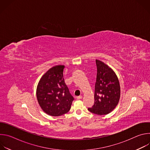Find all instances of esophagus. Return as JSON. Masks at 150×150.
<instances>
[{
	"mask_svg": "<svg viewBox=\"0 0 150 150\" xmlns=\"http://www.w3.org/2000/svg\"><path fill=\"white\" fill-rule=\"evenodd\" d=\"M76 98L77 100H80V99H82V96H77V97H76Z\"/></svg>",
	"mask_w": 150,
	"mask_h": 150,
	"instance_id": "1",
	"label": "esophagus"
}]
</instances>
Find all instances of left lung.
Wrapping results in <instances>:
<instances>
[{"mask_svg": "<svg viewBox=\"0 0 150 150\" xmlns=\"http://www.w3.org/2000/svg\"><path fill=\"white\" fill-rule=\"evenodd\" d=\"M97 73L95 85L94 104L88 110L98 115L110 113L117 105L120 88L115 72L104 63L96 60Z\"/></svg>", "mask_w": 150, "mask_h": 150, "instance_id": "left-lung-1", "label": "left lung"}]
</instances>
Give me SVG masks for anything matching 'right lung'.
<instances>
[{
	"label": "right lung",
	"instance_id": "1",
	"mask_svg": "<svg viewBox=\"0 0 150 150\" xmlns=\"http://www.w3.org/2000/svg\"><path fill=\"white\" fill-rule=\"evenodd\" d=\"M65 66L50 68L40 79L37 88V98L42 110L49 115L59 116L68 112L74 97L63 79Z\"/></svg>",
	"mask_w": 150,
	"mask_h": 150
}]
</instances>
